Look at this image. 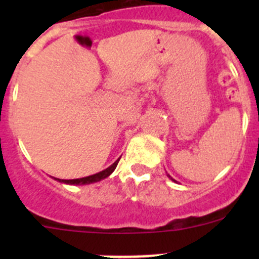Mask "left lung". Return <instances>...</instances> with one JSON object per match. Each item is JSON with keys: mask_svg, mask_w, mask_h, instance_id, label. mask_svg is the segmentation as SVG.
<instances>
[{"mask_svg": "<svg viewBox=\"0 0 259 259\" xmlns=\"http://www.w3.org/2000/svg\"><path fill=\"white\" fill-rule=\"evenodd\" d=\"M171 180H174V179H171ZM174 182H176V180H174Z\"/></svg>", "mask_w": 259, "mask_h": 259, "instance_id": "8db88e82", "label": "left lung"}]
</instances>
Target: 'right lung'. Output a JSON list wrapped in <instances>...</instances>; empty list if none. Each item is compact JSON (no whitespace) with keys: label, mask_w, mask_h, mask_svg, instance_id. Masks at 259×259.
Segmentation results:
<instances>
[{"label":"right lung","mask_w":259,"mask_h":259,"mask_svg":"<svg viewBox=\"0 0 259 259\" xmlns=\"http://www.w3.org/2000/svg\"><path fill=\"white\" fill-rule=\"evenodd\" d=\"M120 158L117 159V160H115V163L111 164L109 168H106L105 170L103 171H99V173L94 174V176H89V177H85V178H80V179H57V182L60 183H65V184H71V185H83V184H91V183H96V182H100L101 179H105L108 178L109 176H110L111 173L115 170V168H116L117 163H119Z\"/></svg>","instance_id":"right-lung-1"}]
</instances>
